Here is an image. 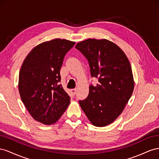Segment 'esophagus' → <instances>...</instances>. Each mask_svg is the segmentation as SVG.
<instances>
[{
    "label": "esophagus",
    "instance_id": "34e87169",
    "mask_svg": "<svg viewBox=\"0 0 159 159\" xmlns=\"http://www.w3.org/2000/svg\"><path fill=\"white\" fill-rule=\"evenodd\" d=\"M70 91H71V93H72V94L75 95V94H76V89H72L70 90Z\"/></svg>",
    "mask_w": 159,
    "mask_h": 159
}]
</instances>
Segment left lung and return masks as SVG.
<instances>
[{
	"label": "left lung",
	"instance_id": "obj_1",
	"mask_svg": "<svg viewBox=\"0 0 159 159\" xmlns=\"http://www.w3.org/2000/svg\"><path fill=\"white\" fill-rule=\"evenodd\" d=\"M75 48L87 58L92 77L87 98L79 101L89 120L96 126H105L117 119L133 94L134 80L129 61L124 52L109 40L89 39Z\"/></svg>",
	"mask_w": 159,
	"mask_h": 159
}]
</instances>
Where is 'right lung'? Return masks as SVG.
<instances>
[{
    "instance_id": "obj_1",
    "label": "right lung",
    "mask_w": 159,
    "mask_h": 159,
    "mask_svg": "<svg viewBox=\"0 0 159 159\" xmlns=\"http://www.w3.org/2000/svg\"><path fill=\"white\" fill-rule=\"evenodd\" d=\"M75 43L56 39L37 45L29 52L19 72V90L33 119L44 125L56 122L70 104L60 84V70L67 52Z\"/></svg>"
}]
</instances>
